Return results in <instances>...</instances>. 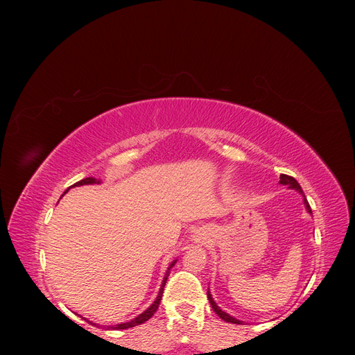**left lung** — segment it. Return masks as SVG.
<instances>
[{
    "instance_id": "1",
    "label": "left lung",
    "mask_w": 355,
    "mask_h": 355,
    "mask_svg": "<svg viewBox=\"0 0 355 355\" xmlns=\"http://www.w3.org/2000/svg\"><path fill=\"white\" fill-rule=\"evenodd\" d=\"M280 184H282V185H287L290 189H295V191H297L299 194L304 197V204H305V209H306V211H308L309 214H313V211H311L309 204H308V201H306V198H305L304 191H302V188H300V185L297 184L295 178H292V176H287V175H282V176H280ZM207 297H209V302H210V305H211V308H213L214 313H216V314H218L223 321H227V323H234V324H243V321H241V320H239V318H235V317L230 315L228 313H225L223 309H220V306H218V304L214 302V299L211 297L210 288H207Z\"/></svg>"
}]
</instances>
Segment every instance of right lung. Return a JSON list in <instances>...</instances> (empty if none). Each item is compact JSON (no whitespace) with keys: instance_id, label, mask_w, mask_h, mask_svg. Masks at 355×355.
<instances>
[{"instance_id":"add662e5","label":"right lung","mask_w":355,"mask_h":355,"mask_svg":"<svg viewBox=\"0 0 355 355\" xmlns=\"http://www.w3.org/2000/svg\"><path fill=\"white\" fill-rule=\"evenodd\" d=\"M99 185L101 184V180L99 179H96V178H85V179H83V180H80V182H77V184H73L71 188H75V187H81V185ZM68 192V189L65 191V194ZM178 262V259H175L173 262H171L170 265H168V268H167V272H166V275H164V278H163V283H161V287H159V292H158V295H157V297H155V300L153 302V305L149 306V308H146L142 314H139L136 318H133V320H130V321H127V323H121V324H115V326H108L106 329H116V330H123V329H130V327H135V326H139V324H142V323H145V321H148L149 318H151L153 315H154V313L155 311L158 309V305H159V302H161V296H163V292H164V286H166V282H167V277H168V274H170V270L171 268L175 266V263ZM89 321V320H87ZM90 324H93V326H99V324H96V323H92V321H89Z\"/></svg>"}]
</instances>
